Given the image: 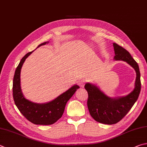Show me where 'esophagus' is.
I'll use <instances>...</instances> for the list:
<instances>
[{
  "label": "esophagus",
  "instance_id": "obj_1",
  "mask_svg": "<svg viewBox=\"0 0 147 147\" xmlns=\"http://www.w3.org/2000/svg\"><path fill=\"white\" fill-rule=\"evenodd\" d=\"M86 82H87V81L85 80V79H82V80H81L78 82V85H79V86L80 87H82V88H83V87H84V85H85V84H86Z\"/></svg>",
  "mask_w": 147,
  "mask_h": 147
}]
</instances>
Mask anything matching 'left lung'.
Returning a JSON list of instances; mask_svg holds the SVG:
<instances>
[{
	"label": "left lung",
	"instance_id": "8db88e82",
	"mask_svg": "<svg viewBox=\"0 0 147 147\" xmlns=\"http://www.w3.org/2000/svg\"><path fill=\"white\" fill-rule=\"evenodd\" d=\"M115 56L114 60H122L134 69L136 73L134 89L125 96L111 98L96 85L87 83L85 89L88 92L87 107L90 116L96 121L103 124L113 125L119 122L128 113L140 95L141 90L140 72L138 63L123 47L113 43Z\"/></svg>",
	"mask_w": 147,
	"mask_h": 147
}]
</instances>
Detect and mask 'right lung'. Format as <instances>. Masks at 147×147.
Segmentation results:
<instances>
[{"mask_svg":"<svg viewBox=\"0 0 147 147\" xmlns=\"http://www.w3.org/2000/svg\"><path fill=\"white\" fill-rule=\"evenodd\" d=\"M49 43V41L40 44L37 48ZM32 52L27 53L22 59L15 70L13 82V96L16 106L22 115L35 125H49L57 121L64 112L65 105L80 87L74 85L52 101L44 103H37L24 97L20 87V71L24 62Z\"/></svg>","mask_w":147,"mask_h":147,"instance_id":"1","label":"right lung"}]
</instances>
